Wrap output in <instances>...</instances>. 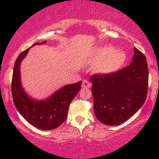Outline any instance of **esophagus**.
Returning a JSON list of instances; mask_svg holds the SVG:
<instances>
[{
  "label": "esophagus",
  "mask_w": 159,
  "mask_h": 159,
  "mask_svg": "<svg viewBox=\"0 0 159 159\" xmlns=\"http://www.w3.org/2000/svg\"><path fill=\"white\" fill-rule=\"evenodd\" d=\"M91 87V83L87 80H84L83 84H82V87L83 88H90Z\"/></svg>",
  "instance_id": "obj_1"
}]
</instances>
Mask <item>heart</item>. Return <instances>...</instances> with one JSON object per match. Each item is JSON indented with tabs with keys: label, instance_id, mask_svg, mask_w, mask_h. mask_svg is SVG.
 Wrapping results in <instances>:
<instances>
[{
	"label": "heart",
	"instance_id": "b5f03b06",
	"mask_svg": "<svg viewBox=\"0 0 159 159\" xmlns=\"http://www.w3.org/2000/svg\"><path fill=\"white\" fill-rule=\"evenodd\" d=\"M125 59V55L123 52L115 51L112 46L106 45L95 49L90 57V63L96 65L98 73L108 75L118 70Z\"/></svg>",
	"mask_w": 159,
	"mask_h": 159
}]
</instances>
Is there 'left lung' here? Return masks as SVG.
Listing matches in <instances>:
<instances>
[{"mask_svg": "<svg viewBox=\"0 0 159 159\" xmlns=\"http://www.w3.org/2000/svg\"><path fill=\"white\" fill-rule=\"evenodd\" d=\"M134 52L128 66L111 74L90 78L94 114L105 125L124 123L145 102L149 78L147 58L136 48Z\"/></svg>", "mask_w": 159, "mask_h": 159, "instance_id": "1", "label": "left lung"}]
</instances>
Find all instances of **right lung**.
Segmentation results:
<instances>
[{
  "label": "right lung",
  "instance_id": "1",
  "mask_svg": "<svg viewBox=\"0 0 159 159\" xmlns=\"http://www.w3.org/2000/svg\"><path fill=\"white\" fill-rule=\"evenodd\" d=\"M46 41L35 43L45 44ZM29 49L19 54L14 65L12 79V95L14 105L19 114L32 125L42 130H52L61 125L67 116L72 100L81 89L82 81L67 84L43 100L34 99L24 90L21 81L20 66Z\"/></svg>",
  "mask_w": 159,
  "mask_h": 159
}]
</instances>
